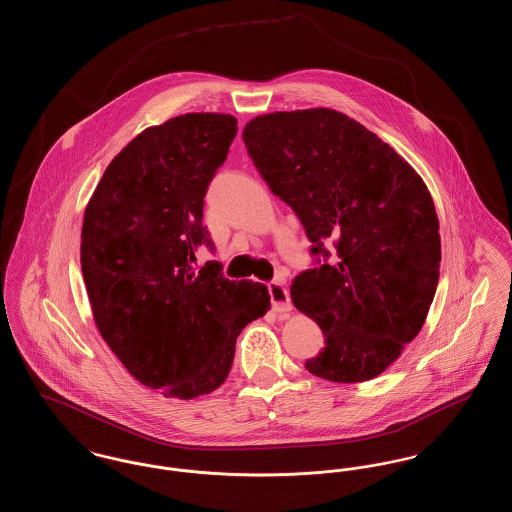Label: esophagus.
Listing matches in <instances>:
<instances>
[{"label": "esophagus", "instance_id": "esophagus-1", "mask_svg": "<svg viewBox=\"0 0 512 512\" xmlns=\"http://www.w3.org/2000/svg\"><path fill=\"white\" fill-rule=\"evenodd\" d=\"M268 295H270V301H272V309L276 313H288L292 311V301H290V293L288 288L284 284V278H278V280H272L268 284Z\"/></svg>", "mask_w": 512, "mask_h": 512}]
</instances>
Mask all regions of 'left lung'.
Masks as SVG:
<instances>
[{
	"mask_svg": "<svg viewBox=\"0 0 512 512\" xmlns=\"http://www.w3.org/2000/svg\"><path fill=\"white\" fill-rule=\"evenodd\" d=\"M244 142L313 244V268L292 284L293 305L324 334L305 368L341 384L382 374L420 332L438 288L439 220L426 184L393 147L332 109L257 117Z\"/></svg>",
	"mask_w": 512,
	"mask_h": 512,
	"instance_id": "8db88e82",
	"label": "left lung"
}]
</instances>
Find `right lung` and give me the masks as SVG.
I'll use <instances>...</instances> for the list:
<instances>
[{"mask_svg":"<svg viewBox=\"0 0 512 512\" xmlns=\"http://www.w3.org/2000/svg\"><path fill=\"white\" fill-rule=\"evenodd\" d=\"M232 115L188 113L144 130L111 161L82 224L80 263L99 332L126 370L167 397L226 380L236 340L270 307L267 286L228 280L205 194L236 138Z\"/></svg>","mask_w":512,"mask_h":512,"instance_id":"add662e5","label":"right lung"}]
</instances>
